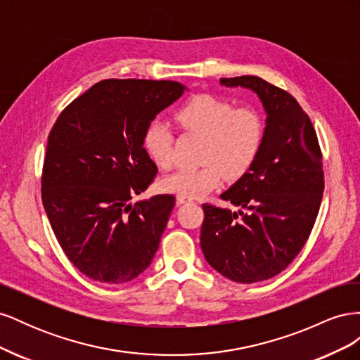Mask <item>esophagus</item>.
<instances>
[{"mask_svg": "<svg viewBox=\"0 0 360 360\" xmlns=\"http://www.w3.org/2000/svg\"><path fill=\"white\" fill-rule=\"evenodd\" d=\"M192 198L189 197H184V195H177V202L179 204H184V202H191Z\"/></svg>", "mask_w": 360, "mask_h": 360, "instance_id": "1", "label": "esophagus"}]
</instances>
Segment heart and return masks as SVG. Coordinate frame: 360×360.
Instances as JSON below:
<instances>
[{"mask_svg":"<svg viewBox=\"0 0 360 360\" xmlns=\"http://www.w3.org/2000/svg\"><path fill=\"white\" fill-rule=\"evenodd\" d=\"M179 124L189 134L204 138L200 168H181L160 180L165 192L195 198L216 189L224 177L236 181L254 167L264 141V122L249 106H238L213 94H198L176 111ZM143 147L160 168L174 162V130L153 120L143 135Z\"/></svg>","mask_w":360,"mask_h":360,"instance_id":"b5f03b06","label":"heart"}]
</instances>
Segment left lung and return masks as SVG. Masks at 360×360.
<instances>
[{
    "mask_svg": "<svg viewBox=\"0 0 360 360\" xmlns=\"http://www.w3.org/2000/svg\"><path fill=\"white\" fill-rule=\"evenodd\" d=\"M258 94L267 112L264 141L250 171L221 195L237 212L202 204V254L240 284L281 274L307 243L324 191L317 134L299 102L258 76L222 78Z\"/></svg>",
    "mask_w": 360,
    "mask_h": 360,
    "instance_id": "obj_1",
    "label": "left lung"
}]
</instances>
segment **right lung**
<instances>
[{
  "mask_svg": "<svg viewBox=\"0 0 360 360\" xmlns=\"http://www.w3.org/2000/svg\"><path fill=\"white\" fill-rule=\"evenodd\" d=\"M184 90L176 81L105 79L52 126L41 201L64 254L85 276L117 285L151 264L176 198L130 200L158 172L143 147L144 130Z\"/></svg>",
  "mask_w": 360,
  "mask_h": 360,
  "instance_id": "1",
  "label": "right lung"
}]
</instances>
